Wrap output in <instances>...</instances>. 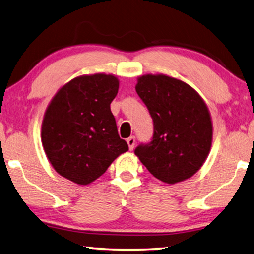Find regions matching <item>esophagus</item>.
Segmentation results:
<instances>
[{"mask_svg": "<svg viewBox=\"0 0 254 254\" xmlns=\"http://www.w3.org/2000/svg\"><path fill=\"white\" fill-rule=\"evenodd\" d=\"M127 142L128 144V148H130V150H132V149L134 148V144H135V136H130V138L127 139Z\"/></svg>", "mask_w": 254, "mask_h": 254, "instance_id": "34e87169", "label": "esophagus"}]
</instances>
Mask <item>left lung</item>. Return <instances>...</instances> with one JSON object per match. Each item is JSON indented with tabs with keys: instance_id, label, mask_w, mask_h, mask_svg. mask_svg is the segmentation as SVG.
Masks as SVG:
<instances>
[{
	"instance_id": "1",
	"label": "left lung",
	"mask_w": 254,
	"mask_h": 254,
	"mask_svg": "<svg viewBox=\"0 0 254 254\" xmlns=\"http://www.w3.org/2000/svg\"><path fill=\"white\" fill-rule=\"evenodd\" d=\"M135 90L151 116L154 133L134 154L165 183L191 178L211 147V119L202 98L189 84L164 74L140 76Z\"/></svg>"
}]
</instances>
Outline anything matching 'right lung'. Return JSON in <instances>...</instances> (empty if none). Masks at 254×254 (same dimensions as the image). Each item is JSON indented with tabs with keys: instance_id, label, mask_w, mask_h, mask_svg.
Returning <instances> with one entry per match:
<instances>
[{
	"instance_id": "1",
	"label": "right lung",
	"mask_w": 254,
	"mask_h": 254,
	"mask_svg": "<svg viewBox=\"0 0 254 254\" xmlns=\"http://www.w3.org/2000/svg\"><path fill=\"white\" fill-rule=\"evenodd\" d=\"M118 91L114 75H82L52 99L43 120L42 142L52 166L63 178L89 184L128 150L111 112Z\"/></svg>"
}]
</instances>
